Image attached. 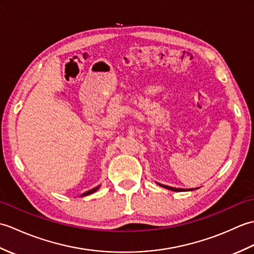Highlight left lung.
<instances>
[{
	"instance_id": "8db88e82",
	"label": "left lung",
	"mask_w": 254,
	"mask_h": 254,
	"mask_svg": "<svg viewBox=\"0 0 254 254\" xmlns=\"http://www.w3.org/2000/svg\"><path fill=\"white\" fill-rule=\"evenodd\" d=\"M158 186L163 187L165 189H168V190H171V191H175V192H182V191H193L195 190V189H190V190H186V189H179V188H172V187H168V186H165V185H160V183H157Z\"/></svg>"
}]
</instances>
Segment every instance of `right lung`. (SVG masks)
Instances as JSON below:
<instances>
[{
  "label": "right lung",
  "mask_w": 254,
  "mask_h": 254,
  "mask_svg": "<svg viewBox=\"0 0 254 254\" xmlns=\"http://www.w3.org/2000/svg\"><path fill=\"white\" fill-rule=\"evenodd\" d=\"M99 188H100V186H97L96 188L91 189V190H89V191H86V192H85V193H83L82 195H80V196H86V195H89V194H93V193H95L97 190H98Z\"/></svg>",
  "instance_id": "add662e5"
}]
</instances>
